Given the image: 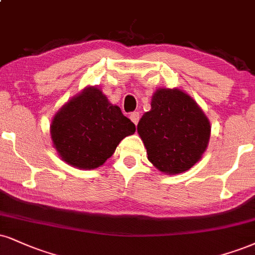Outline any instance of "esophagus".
Segmentation results:
<instances>
[{"mask_svg":"<svg viewBox=\"0 0 255 255\" xmlns=\"http://www.w3.org/2000/svg\"><path fill=\"white\" fill-rule=\"evenodd\" d=\"M130 120L134 122V124L137 125V122H139V120H140V113L139 112L131 113V114H130Z\"/></svg>","mask_w":255,"mask_h":255,"instance_id":"obj_1","label":"esophagus"}]
</instances>
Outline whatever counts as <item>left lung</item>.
Listing matches in <instances>:
<instances>
[{"instance_id":"left-lung-1","label":"left lung","mask_w":255,"mask_h":255,"mask_svg":"<svg viewBox=\"0 0 255 255\" xmlns=\"http://www.w3.org/2000/svg\"><path fill=\"white\" fill-rule=\"evenodd\" d=\"M151 106L137 124L148 160L165 173L188 171L207 148L209 120L189 95L178 89H159Z\"/></svg>"}]
</instances>
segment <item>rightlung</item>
<instances>
[{
    "instance_id": "1",
    "label": "right lung",
    "mask_w": 255,
    "mask_h": 255,
    "mask_svg": "<svg viewBox=\"0 0 255 255\" xmlns=\"http://www.w3.org/2000/svg\"><path fill=\"white\" fill-rule=\"evenodd\" d=\"M134 133L135 125L97 88H88L73 97L51 125L53 145L61 159L85 170L103 165L120 141Z\"/></svg>"
}]
</instances>
